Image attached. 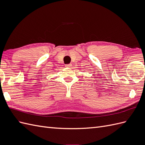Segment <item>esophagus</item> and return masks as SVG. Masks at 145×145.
Returning <instances> with one entry per match:
<instances>
[{
  "mask_svg": "<svg viewBox=\"0 0 145 145\" xmlns=\"http://www.w3.org/2000/svg\"><path fill=\"white\" fill-rule=\"evenodd\" d=\"M71 64L65 65V67H67V68H71Z\"/></svg>",
  "mask_w": 145,
  "mask_h": 145,
  "instance_id": "1",
  "label": "esophagus"
}]
</instances>
